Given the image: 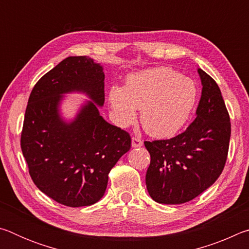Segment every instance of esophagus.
<instances>
[{
	"label": "esophagus",
	"instance_id": "34e87169",
	"mask_svg": "<svg viewBox=\"0 0 249 249\" xmlns=\"http://www.w3.org/2000/svg\"><path fill=\"white\" fill-rule=\"evenodd\" d=\"M142 144H144V142H142L141 138H137V137L132 138V146L134 147V148H138V147H142Z\"/></svg>",
	"mask_w": 249,
	"mask_h": 249
}]
</instances>
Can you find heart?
<instances>
[{"label":"heart","instance_id":"b5f03b06","mask_svg":"<svg viewBox=\"0 0 249 249\" xmlns=\"http://www.w3.org/2000/svg\"><path fill=\"white\" fill-rule=\"evenodd\" d=\"M113 116L122 127L134 124L137 109L147 133L170 137L182 127L195 107L196 88L190 79L170 68H154L130 74L125 87L108 92Z\"/></svg>","mask_w":249,"mask_h":249}]
</instances>
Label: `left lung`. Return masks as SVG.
Instances as JSON below:
<instances>
[{"instance_id":"1","label":"left lung","mask_w":249,"mask_h":249,"mask_svg":"<svg viewBox=\"0 0 249 249\" xmlns=\"http://www.w3.org/2000/svg\"><path fill=\"white\" fill-rule=\"evenodd\" d=\"M197 72L203 88L196 120L170 140L144 142L150 154L146 187L158 203L193 200L224 169L231 138L230 114L217 83L202 69Z\"/></svg>"}]
</instances>
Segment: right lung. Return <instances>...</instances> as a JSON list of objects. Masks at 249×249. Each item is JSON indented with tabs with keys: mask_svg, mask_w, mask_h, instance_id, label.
Returning a JSON list of instances; mask_svg holds the SVG:
<instances>
[{
	"mask_svg": "<svg viewBox=\"0 0 249 249\" xmlns=\"http://www.w3.org/2000/svg\"><path fill=\"white\" fill-rule=\"evenodd\" d=\"M86 91L95 102L69 124L57 114L61 94ZM103 68L86 56L68 57L34 86L25 111L20 148L33 182L58 203L92 205L104 196L108 174L130 149L129 134L107 123Z\"/></svg>",
	"mask_w": 249,
	"mask_h": 249,
	"instance_id": "1",
	"label": "right lung"
}]
</instances>
